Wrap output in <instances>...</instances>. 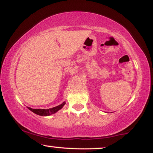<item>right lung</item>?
Returning <instances> with one entry per match:
<instances>
[{"instance_id":"right-lung-1","label":"right lung","mask_w":153,"mask_h":153,"mask_svg":"<svg viewBox=\"0 0 153 153\" xmlns=\"http://www.w3.org/2000/svg\"><path fill=\"white\" fill-rule=\"evenodd\" d=\"M66 102H62L61 104L58 105L57 106H55V107L51 108H48V109H41V108H36V109H33L32 108L28 107L29 110H30L31 111L34 113V114L39 115V116H50V115L56 114V112L58 111L60 109L63 107V106L65 104Z\"/></svg>"}]
</instances>
